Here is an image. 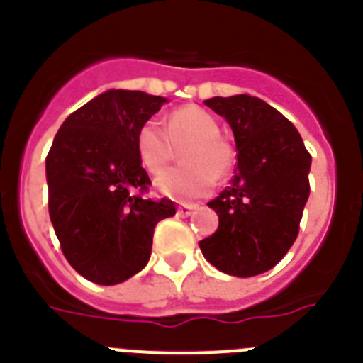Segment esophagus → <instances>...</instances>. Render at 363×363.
<instances>
[{
	"label": "esophagus",
	"mask_w": 363,
	"mask_h": 363,
	"mask_svg": "<svg viewBox=\"0 0 363 363\" xmlns=\"http://www.w3.org/2000/svg\"><path fill=\"white\" fill-rule=\"evenodd\" d=\"M194 209H198V205L196 203H182L178 205V214L179 216H189V214L192 213Z\"/></svg>",
	"instance_id": "esophagus-1"
}]
</instances>
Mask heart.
<instances>
[{
  "label": "heart",
  "mask_w": 363,
  "mask_h": 363,
  "mask_svg": "<svg viewBox=\"0 0 363 363\" xmlns=\"http://www.w3.org/2000/svg\"><path fill=\"white\" fill-rule=\"evenodd\" d=\"M184 150V167L167 171L156 178V189L163 196L178 201L207 196L214 179H223L236 160V150L220 134L216 118L205 108L185 105L167 118L165 133L156 121H145L136 134L138 160L147 172L158 174L174 160V149Z\"/></svg>",
  "instance_id": "heart-1"
}]
</instances>
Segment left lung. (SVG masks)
Segmentation results:
<instances>
[{"mask_svg":"<svg viewBox=\"0 0 363 363\" xmlns=\"http://www.w3.org/2000/svg\"><path fill=\"white\" fill-rule=\"evenodd\" d=\"M207 107L234 133L238 165L230 185L209 201L218 229L200 242L205 259L230 277H256L287 255L309 198L311 154L300 133L255 96L211 98Z\"/></svg>","mask_w":363,"mask_h":363,"instance_id":"obj_1","label":"left lung"}]
</instances>
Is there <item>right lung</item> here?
<instances>
[{
    "mask_svg": "<svg viewBox=\"0 0 363 363\" xmlns=\"http://www.w3.org/2000/svg\"><path fill=\"white\" fill-rule=\"evenodd\" d=\"M167 99L107 91L74 111L47 154L49 214L67 262L86 280L116 285L150 258L154 227L174 201L145 196L150 178L136 134Z\"/></svg>",
    "mask_w": 363,
    "mask_h": 363,
    "instance_id": "1",
    "label": "right lung"
}]
</instances>
